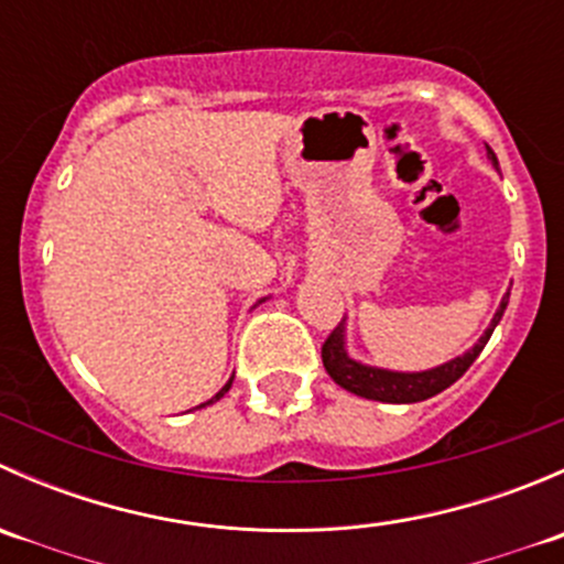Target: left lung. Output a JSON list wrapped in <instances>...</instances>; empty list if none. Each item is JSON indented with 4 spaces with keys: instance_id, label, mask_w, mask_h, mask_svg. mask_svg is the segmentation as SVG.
Returning <instances> with one entry per match:
<instances>
[{
    "instance_id": "obj_1",
    "label": "left lung",
    "mask_w": 564,
    "mask_h": 564,
    "mask_svg": "<svg viewBox=\"0 0 564 564\" xmlns=\"http://www.w3.org/2000/svg\"><path fill=\"white\" fill-rule=\"evenodd\" d=\"M486 152H488V161H491L494 166H499L497 155H494V150L488 144H486ZM508 300H510V292L505 294L497 314L491 318V324H488L486 333L480 335V340H477L471 349H466L460 357H453L451 362H442V366L429 368V371H390V368L366 366V362L349 357V351H346V318H344V322L329 333V338L324 340L322 346L324 371L333 377L335 384L355 392V395L368 398V401H382V403L425 401V398L447 390L453 382H458V379L464 377L466 368L477 360L482 346H486L488 338H491L494 327H497L499 318L505 314V308H508Z\"/></svg>"
}]
</instances>
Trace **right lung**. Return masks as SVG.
Returning <instances> with one entry per match:
<instances>
[{"mask_svg":"<svg viewBox=\"0 0 564 564\" xmlns=\"http://www.w3.org/2000/svg\"><path fill=\"white\" fill-rule=\"evenodd\" d=\"M231 382H235V377H231V379H229V382H226V384H224V388H220L218 392H215V395H213V398H209V401H207V403H215V401H220V398H224V395H226V392H229V388H231ZM207 403H202V406H207ZM202 406H198V409H202Z\"/></svg>","mask_w":564,"mask_h":564,"instance_id":"1","label":"right lung"}]
</instances>
